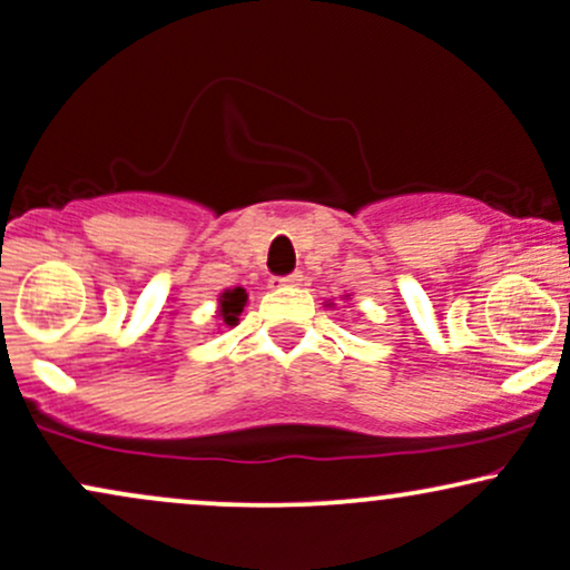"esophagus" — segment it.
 Masks as SVG:
<instances>
[{"instance_id": "obj_1", "label": "esophagus", "mask_w": 570, "mask_h": 570, "mask_svg": "<svg viewBox=\"0 0 570 570\" xmlns=\"http://www.w3.org/2000/svg\"><path fill=\"white\" fill-rule=\"evenodd\" d=\"M299 281H303V276H299V273H289V276L273 278V286H299Z\"/></svg>"}]
</instances>
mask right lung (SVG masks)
<instances>
[{
    "instance_id": "1",
    "label": "right lung",
    "mask_w": 570,
    "mask_h": 570,
    "mask_svg": "<svg viewBox=\"0 0 570 570\" xmlns=\"http://www.w3.org/2000/svg\"><path fill=\"white\" fill-rule=\"evenodd\" d=\"M246 299H248V294H246V289H240V286L222 292L219 294V313H217L219 322L225 326L238 324V316L244 313Z\"/></svg>"
}]
</instances>
